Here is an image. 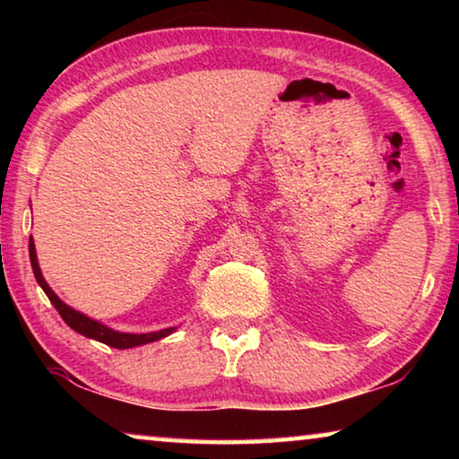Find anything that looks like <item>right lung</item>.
<instances>
[{
	"label": "right lung",
	"instance_id": "1",
	"mask_svg": "<svg viewBox=\"0 0 459 459\" xmlns=\"http://www.w3.org/2000/svg\"><path fill=\"white\" fill-rule=\"evenodd\" d=\"M30 263H32L34 277H36L38 285L42 287L46 295H48V299L52 301V306L56 307V312L60 314L62 320H65L68 325H71L74 332L82 333V336H87L91 340H97V342H103V344H107V346L119 348V351H126V348H135V346L150 344V342L166 338V336H169V333L176 330V325H172V328H164V330H158V332L129 333V332H117V330H113V328H108V325L100 324L97 320H92V317L84 316L81 312H76V309L71 307V306H66L65 301H62L58 295L52 291V287L46 283V279H44L42 271H40V265H38L34 238H30Z\"/></svg>",
	"mask_w": 459,
	"mask_h": 459
}]
</instances>
